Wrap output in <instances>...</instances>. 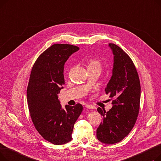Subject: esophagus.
I'll return each instance as SVG.
<instances>
[{
    "instance_id": "34e87169",
    "label": "esophagus",
    "mask_w": 161,
    "mask_h": 161,
    "mask_svg": "<svg viewBox=\"0 0 161 161\" xmlns=\"http://www.w3.org/2000/svg\"><path fill=\"white\" fill-rule=\"evenodd\" d=\"M86 107L87 109H92L95 108V107H94L93 106L90 105V104H86Z\"/></svg>"
}]
</instances>
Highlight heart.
<instances>
[{
  "mask_svg": "<svg viewBox=\"0 0 161 161\" xmlns=\"http://www.w3.org/2000/svg\"><path fill=\"white\" fill-rule=\"evenodd\" d=\"M102 64L100 61L96 58H91L88 61L87 69H101Z\"/></svg>",
  "mask_w": 161,
  "mask_h": 161,
  "instance_id": "heart-1",
  "label": "heart"
}]
</instances>
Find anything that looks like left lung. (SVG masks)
<instances>
[{
	"instance_id": "left-lung-1",
	"label": "left lung",
	"mask_w": 161,
	"mask_h": 161,
	"mask_svg": "<svg viewBox=\"0 0 161 161\" xmlns=\"http://www.w3.org/2000/svg\"><path fill=\"white\" fill-rule=\"evenodd\" d=\"M114 55L112 75L105 89L114 98L108 112L97 108L103 121L97 129V138L103 143L114 144L130 133L136 121L140 102V82L132 59L114 44H109Z\"/></svg>"
}]
</instances>
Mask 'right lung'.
<instances>
[{"mask_svg":"<svg viewBox=\"0 0 161 161\" xmlns=\"http://www.w3.org/2000/svg\"><path fill=\"white\" fill-rule=\"evenodd\" d=\"M79 49L53 44L38 57L31 70L27 91L31 119L41 136L54 145L72 140L74 123L83 110L81 104L63 109L57 95L64 84V63Z\"/></svg>","mask_w":161,"mask_h":161,"instance_id":"add662e5","label":"right lung"}]
</instances>
